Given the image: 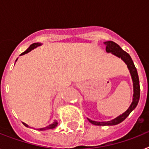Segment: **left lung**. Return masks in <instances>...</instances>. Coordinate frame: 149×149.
<instances>
[{"mask_svg":"<svg viewBox=\"0 0 149 149\" xmlns=\"http://www.w3.org/2000/svg\"><path fill=\"white\" fill-rule=\"evenodd\" d=\"M104 44L106 45L107 52H111L114 56H118V58H121L126 63V65H127V68H128V70L130 71V73H131V76H132V81H133L134 94H133L132 103L131 104L128 109L125 111V113H123L122 114H120V115H119L116 118L113 119V120H108V121H94V120H92L87 118L91 124H93L94 125H99V126L115 125L119 124V123L122 122L123 120H125V118L129 115L130 113L136 107L137 105H138V103L139 101V98H140V85H139V75H138L136 68L134 66V64L130 55L127 53L125 51H124L117 43L113 42L112 41L105 42Z\"/></svg>","mask_w":149,"mask_h":149,"instance_id":"8db88e82","label":"left lung"}]
</instances>
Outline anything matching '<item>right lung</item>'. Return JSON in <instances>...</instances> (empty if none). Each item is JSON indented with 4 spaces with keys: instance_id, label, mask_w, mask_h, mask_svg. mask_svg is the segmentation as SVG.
Returning a JSON list of instances; mask_svg holds the SVG:
<instances>
[{
    "instance_id": "obj_1",
    "label": "right lung",
    "mask_w": 149,
    "mask_h": 149,
    "mask_svg": "<svg viewBox=\"0 0 149 149\" xmlns=\"http://www.w3.org/2000/svg\"><path fill=\"white\" fill-rule=\"evenodd\" d=\"M41 45H42V44H41V43H38V42L33 43V44H31V45H30V46H29V49H27L26 51H24V52H22V53L21 54L20 56H22V55H24V54L28 53V52H29L31 51V50L34 49H36V48H37V47H38V46H40ZM17 59H16V61H17ZM23 124H24V126H26V127H29V125H26V124H24V123H23ZM57 125H58V122H57L56 120H55V121H54V122L52 123V124L49 125V126H47V127H42V128H39V129H38V130H39V131H44V130L52 129V128H55V127H56V126H57Z\"/></svg>"
}]
</instances>
